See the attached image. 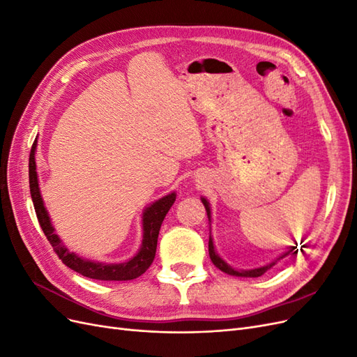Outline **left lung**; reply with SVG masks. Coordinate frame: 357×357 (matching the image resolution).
Wrapping results in <instances>:
<instances>
[{
	"label": "left lung",
	"mask_w": 357,
	"mask_h": 357,
	"mask_svg": "<svg viewBox=\"0 0 357 357\" xmlns=\"http://www.w3.org/2000/svg\"><path fill=\"white\" fill-rule=\"evenodd\" d=\"M201 201H202V204H204V207H205V210H207V215H208V222H210V225H211V208H210V202L205 199L204 197L201 198ZM304 247H307L305 244H302L301 245V248H299V252H304ZM208 253H210V259H211V262L218 266L220 271H223V273H226V274H229V275H235V277H261V275H264L269 268H273L278 261H282V259H284V257H295L296 255H298V244H295V245H290L289 247V250L287 252H284L283 255H280L275 261H273V262H269L268 265H264V266H259V268H253V269H236V268H234V266H231L228 262H225L223 259L218 255V252H215V247H214V243H213V236H211V231H210V238H208Z\"/></svg>",
	"instance_id": "8db88e82"
}]
</instances>
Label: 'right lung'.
<instances>
[{
	"label": "right lung",
	"instance_id": "1",
	"mask_svg": "<svg viewBox=\"0 0 357 357\" xmlns=\"http://www.w3.org/2000/svg\"><path fill=\"white\" fill-rule=\"evenodd\" d=\"M36 152H37V138L34 144H32L31 153H29V189H31V198L34 202V208L38 223L41 226L43 232L47 236L49 243L52 244L53 250L58 255L61 261L66 264L73 271L79 273L88 278L95 280H104V282H126V280H134L144 274L149 266L152 265L155 255H156V245H158V235L160 225L164 222L167 213L172 207L176 201V192H171L168 195L162 197L152 202L149 207L144 208L142 215V225H143V241L139 245L135 256H132L129 261L122 264H102L89 261V259H83L74 252H70L59 238V235L55 234L50 215L45 207V201L41 198V192L38 186V176H37V165H36Z\"/></svg>",
	"mask_w": 357,
	"mask_h": 357
}]
</instances>
